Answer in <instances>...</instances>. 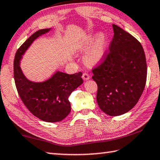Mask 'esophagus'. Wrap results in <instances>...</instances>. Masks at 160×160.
<instances>
[{"label": "esophagus", "mask_w": 160, "mask_h": 160, "mask_svg": "<svg viewBox=\"0 0 160 160\" xmlns=\"http://www.w3.org/2000/svg\"><path fill=\"white\" fill-rule=\"evenodd\" d=\"M82 78H83V80H88L89 78H90V75H89L88 73H86V72H84V73H83V74H82Z\"/></svg>", "instance_id": "34e87169"}]
</instances>
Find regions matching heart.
<instances>
[{
	"label": "heart",
	"mask_w": 160,
	"mask_h": 160,
	"mask_svg": "<svg viewBox=\"0 0 160 160\" xmlns=\"http://www.w3.org/2000/svg\"><path fill=\"white\" fill-rule=\"evenodd\" d=\"M95 41L94 36H89L86 38L82 45V48L89 49L85 54L84 60L88 64L93 65L99 63L104 58L106 50V38L103 34L99 35L97 41L92 45ZM92 45L93 46L92 47Z\"/></svg>",
	"instance_id": "b5f03b06"
}]
</instances>
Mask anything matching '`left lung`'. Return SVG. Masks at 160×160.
I'll return each mask as SVG.
<instances>
[{
    "mask_svg": "<svg viewBox=\"0 0 160 160\" xmlns=\"http://www.w3.org/2000/svg\"><path fill=\"white\" fill-rule=\"evenodd\" d=\"M114 36L100 64L92 69L98 85L97 102L102 112L119 116L138 102L146 83V58L141 43L112 24Z\"/></svg>",
    "mask_w": 160,
    "mask_h": 160,
    "instance_id": "1",
    "label": "left lung"
}]
</instances>
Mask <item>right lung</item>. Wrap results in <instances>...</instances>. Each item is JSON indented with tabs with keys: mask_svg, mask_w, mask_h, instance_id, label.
I'll return each instance as SVG.
<instances>
[{
	"mask_svg": "<svg viewBox=\"0 0 160 160\" xmlns=\"http://www.w3.org/2000/svg\"><path fill=\"white\" fill-rule=\"evenodd\" d=\"M49 30L40 29L33 33L17 50L14 59V78L19 96L30 112L44 122H57L64 119L71 111L68 98L83 83L82 72L67 74L57 72L46 82L34 83L24 77L19 67L25 50L36 38Z\"/></svg>",
	"mask_w": 160,
	"mask_h": 160,
	"instance_id": "right-lung-1",
	"label": "right lung"
}]
</instances>
